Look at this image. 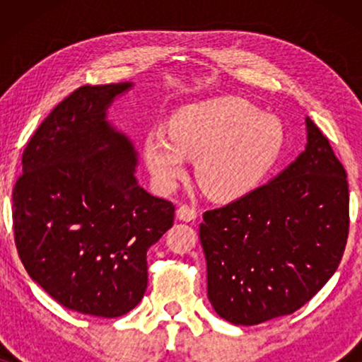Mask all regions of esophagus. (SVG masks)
<instances>
[{
  "label": "esophagus",
  "instance_id": "obj_1",
  "mask_svg": "<svg viewBox=\"0 0 362 362\" xmlns=\"http://www.w3.org/2000/svg\"><path fill=\"white\" fill-rule=\"evenodd\" d=\"M176 216H177V219H180V221L189 222V221H194L196 219L197 212H196L194 207H191V206H187V204H181L180 207H177Z\"/></svg>",
  "mask_w": 362,
  "mask_h": 362
}]
</instances>
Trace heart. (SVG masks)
Segmentation results:
<instances>
[{
    "mask_svg": "<svg viewBox=\"0 0 362 362\" xmlns=\"http://www.w3.org/2000/svg\"><path fill=\"white\" fill-rule=\"evenodd\" d=\"M285 143L280 118L239 97L192 103L175 113L170 133L153 130L143 153L153 180L171 189L196 158V177L207 194L232 199L254 189L279 160Z\"/></svg>",
    "mask_w": 362,
    "mask_h": 362,
    "instance_id": "b5f03b06",
    "label": "heart"
}]
</instances>
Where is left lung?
<instances>
[{"instance_id": "8db88e82", "label": "left lung", "mask_w": 362, "mask_h": 362, "mask_svg": "<svg viewBox=\"0 0 362 362\" xmlns=\"http://www.w3.org/2000/svg\"><path fill=\"white\" fill-rule=\"evenodd\" d=\"M305 151L274 181L206 211L199 239L216 313L252 326L291 315L338 269L349 232L346 170L310 118Z\"/></svg>"}]
</instances>
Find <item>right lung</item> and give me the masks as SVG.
I'll list each match as a JSON object with an SVG mask.
<instances>
[{
  "mask_svg": "<svg viewBox=\"0 0 362 362\" xmlns=\"http://www.w3.org/2000/svg\"><path fill=\"white\" fill-rule=\"evenodd\" d=\"M130 82L83 86L49 113L23 153L13 187L14 242L24 269L59 305L117 318L140 303L146 252L175 204L136 185V153L105 110Z\"/></svg>",
  "mask_w": 362,
  "mask_h": 362,
  "instance_id": "add662e5",
  "label": "right lung"
}]
</instances>
